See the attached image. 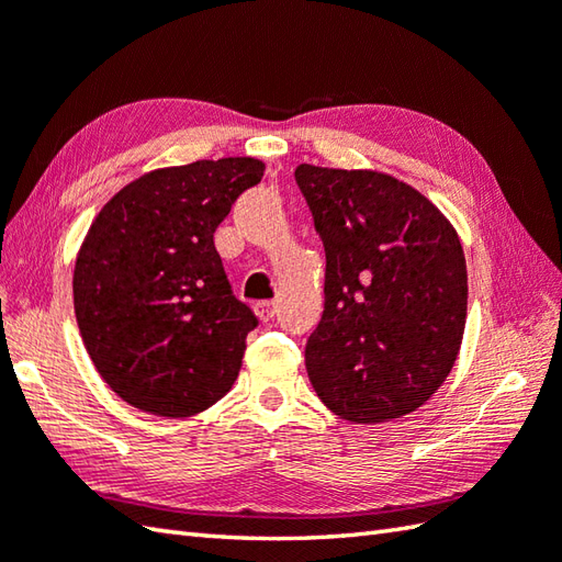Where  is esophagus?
Wrapping results in <instances>:
<instances>
[{
	"label": "esophagus",
	"instance_id": "esophagus-1",
	"mask_svg": "<svg viewBox=\"0 0 562 562\" xmlns=\"http://www.w3.org/2000/svg\"><path fill=\"white\" fill-rule=\"evenodd\" d=\"M274 312H278V304H274V302H258L256 304V314H258L260 321L274 318Z\"/></svg>",
	"mask_w": 562,
	"mask_h": 562
}]
</instances>
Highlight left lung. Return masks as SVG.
Listing matches in <instances>:
<instances>
[{"instance_id": "left-lung-1", "label": "left lung", "mask_w": 562, "mask_h": 562, "mask_svg": "<svg viewBox=\"0 0 562 562\" xmlns=\"http://www.w3.org/2000/svg\"><path fill=\"white\" fill-rule=\"evenodd\" d=\"M294 178L326 250L324 316L304 350L316 396L350 423L413 413L461 348L469 278L457 232L386 173L300 164Z\"/></svg>"}]
</instances>
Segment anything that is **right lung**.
I'll return each instance as SVG.
<instances>
[{
	"label": "right lung",
	"instance_id": "add662e5",
	"mask_svg": "<svg viewBox=\"0 0 562 562\" xmlns=\"http://www.w3.org/2000/svg\"><path fill=\"white\" fill-rule=\"evenodd\" d=\"M262 171L250 157L159 169L93 220L71 282L75 314L93 367L135 408L188 417L236 381L258 318L234 296L214 232Z\"/></svg>",
	"mask_w": 562,
	"mask_h": 562
}]
</instances>
